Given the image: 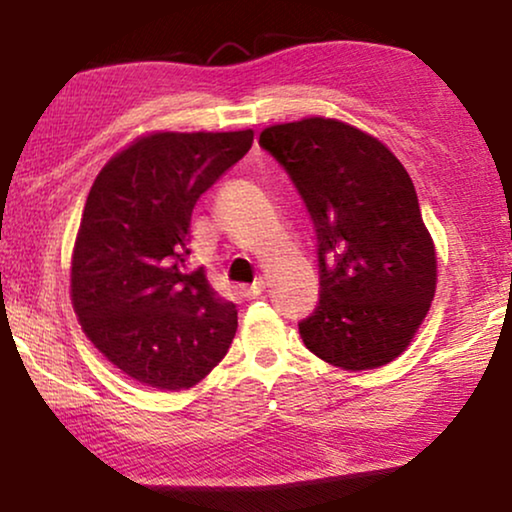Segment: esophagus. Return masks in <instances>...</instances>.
<instances>
[{
	"label": "esophagus",
	"mask_w": 512,
	"mask_h": 512,
	"mask_svg": "<svg viewBox=\"0 0 512 512\" xmlns=\"http://www.w3.org/2000/svg\"><path fill=\"white\" fill-rule=\"evenodd\" d=\"M263 289H265V282H263V279H258V282H254L251 286H242V296L244 298H256V296H261Z\"/></svg>",
	"instance_id": "obj_1"
}]
</instances>
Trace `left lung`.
<instances>
[{
	"instance_id": "8db88e82",
	"label": "left lung",
	"mask_w": 512,
	"mask_h": 512,
	"mask_svg": "<svg viewBox=\"0 0 512 512\" xmlns=\"http://www.w3.org/2000/svg\"><path fill=\"white\" fill-rule=\"evenodd\" d=\"M258 144L289 174L317 233L321 291L298 324L305 347L345 370L394 361L436 293V249L410 174L335 118L270 125Z\"/></svg>"
}]
</instances>
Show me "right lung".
I'll return each mask as SVG.
<instances>
[{
  "label": "right lung",
  "mask_w": 512,
  "mask_h": 512,
  "mask_svg": "<svg viewBox=\"0 0 512 512\" xmlns=\"http://www.w3.org/2000/svg\"><path fill=\"white\" fill-rule=\"evenodd\" d=\"M254 130L153 132L90 188L72 256V305L88 340L146 387L181 391L226 356L237 310L186 270L195 202L251 149Z\"/></svg>",
  "instance_id": "right-lung-1"
}]
</instances>
